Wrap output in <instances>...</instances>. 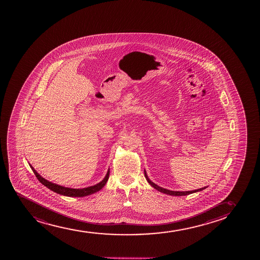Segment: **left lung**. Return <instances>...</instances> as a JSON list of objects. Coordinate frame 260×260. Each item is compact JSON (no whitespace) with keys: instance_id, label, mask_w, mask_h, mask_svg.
Listing matches in <instances>:
<instances>
[{"instance_id":"8db88e82","label":"left lung","mask_w":260,"mask_h":260,"mask_svg":"<svg viewBox=\"0 0 260 260\" xmlns=\"http://www.w3.org/2000/svg\"><path fill=\"white\" fill-rule=\"evenodd\" d=\"M145 177H146V180L148 181L150 185H152L153 188H155L156 190H158V191H160V192H163V193L168 194V195H172V196H185V195H188V194L193 193V192H197V191H202L204 189L206 188V187H202V188L197 189V190H193V191H170V190H167V189L162 188L160 186H158V185H156L154 183L152 182L151 180H150L149 178L147 177L146 175V173H145Z\"/></svg>"}]
</instances>
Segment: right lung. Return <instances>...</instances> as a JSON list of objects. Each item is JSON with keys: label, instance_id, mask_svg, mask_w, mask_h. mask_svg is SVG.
I'll return each mask as SVG.
<instances>
[{"label": "right lung", "instance_id": "add662e5", "mask_svg": "<svg viewBox=\"0 0 260 260\" xmlns=\"http://www.w3.org/2000/svg\"><path fill=\"white\" fill-rule=\"evenodd\" d=\"M29 166L31 167V169L33 170L34 173L36 174V178L38 179L40 182L42 183V185H45L48 189H50V190L54 191V192H56V193L64 195V196H69V197H84V196L91 195V194L94 193L96 191H100L101 189L104 187V185H106V183H107L108 178H109V173H110V171L108 170L104 179H102L101 182L96 184V185L88 186V187H85V188L74 189L64 187L62 185H56L54 183L48 181V180L44 179V178H42L39 173L35 170V168L31 165H29Z\"/></svg>", "mask_w": 260, "mask_h": 260}]
</instances>
